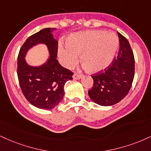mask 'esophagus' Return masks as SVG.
Here are the masks:
<instances>
[{
    "label": "esophagus",
    "instance_id": "obj_1",
    "mask_svg": "<svg viewBox=\"0 0 151 151\" xmlns=\"http://www.w3.org/2000/svg\"><path fill=\"white\" fill-rule=\"evenodd\" d=\"M81 77H82L81 74H80L78 72H74L73 76V78L74 79H80Z\"/></svg>",
    "mask_w": 151,
    "mask_h": 151
}]
</instances>
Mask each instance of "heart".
Returning <instances> with one entry per match:
<instances>
[{
	"mask_svg": "<svg viewBox=\"0 0 151 151\" xmlns=\"http://www.w3.org/2000/svg\"><path fill=\"white\" fill-rule=\"evenodd\" d=\"M67 48L60 47L59 57L67 67H72L81 55L83 66L90 73L106 68L115 58L119 47V39L113 33L104 31H87L69 37Z\"/></svg>",
	"mask_w": 151,
	"mask_h": 151,
	"instance_id": "b5f03b06",
	"label": "heart"
}]
</instances>
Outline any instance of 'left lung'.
Segmentation results:
<instances>
[{
	"label": "left lung",
	"instance_id": "left-lung-1",
	"mask_svg": "<svg viewBox=\"0 0 151 151\" xmlns=\"http://www.w3.org/2000/svg\"><path fill=\"white\" fill-rule=\"evenodd\" d=\"M120 49L106 68L92 74L93 86L88 91L91 99L101 106H112L125 97L134 76V57L129 41L118 32Z\"/></svg>",
	"mask_w": 151,
	"mask_h": 151
}]
</instances>
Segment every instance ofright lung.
Here are the masks:
<instances>
[{"mask_svg":"<svg viewBox=\"0 0 151 151\" xmlns=\"http://www.w3.org/2000/svg\"><path fill=\"white\" fill-rule=\"evenodd\" d=\"M55 28H46L27 39L20 48L17 58V76L24 96L38 109L50 110L64 97V85L72 80L71 70L61 66L57 59L58 41L54 38ZM38 43H45L50 56L46 64L39 67L29 66L24 60L27 50Z\"/></svg>","mask_w":151,"mask_h":151,"instance_id":"right-lung-1","label":"right lung"}]
</instances>
